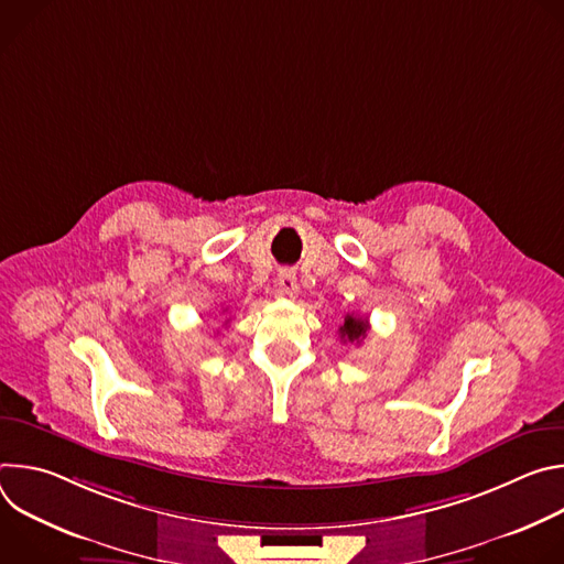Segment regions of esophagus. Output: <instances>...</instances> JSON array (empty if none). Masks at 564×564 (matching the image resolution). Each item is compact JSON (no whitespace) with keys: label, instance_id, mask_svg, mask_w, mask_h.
Wrapping results in <instances>:
<instances>
[{"label":"esophagus","instance_id":"esophagus-1","mask_svg":"<svg viewBox=\"0 0 564 564\" xmlns=\"http://www.w3.org/2000/svg\"><path fill=\"white\" fill-rule=\"evenodd\" d=\"M276 285H279V292H281L283 296H290V299H294V296L299 294L296 272H294V270H290V268L281 270V272H279V276H276Z\"/></svg>","mask_w":564,"mask_h":564}]
</instances>
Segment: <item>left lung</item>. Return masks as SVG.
Listing matches in <instances>:
<instances>
[{
    "instance_id": "obj_1",
    "label": "left lung",
    "mask_w": 564,
    "mask_h": 564,
    "mask_svg": "<svg viewBox=\"0 0 564 564\" xmlns=\"http://www.w3.org/2000/svg\"><path fill=\"white\" fill-rule=\"evenodd\" d=\"M368 333V318L357 316V314H346L344 326L339 328V337L341 341H350V344H361L364 337Z\"/></svg>"
}]
</instances>
